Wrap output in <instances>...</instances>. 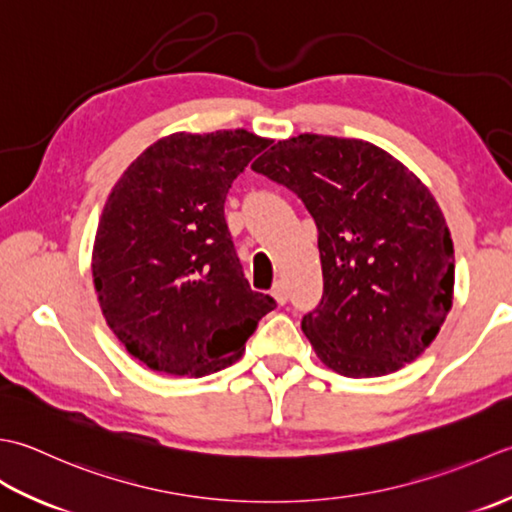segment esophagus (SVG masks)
Listing matches in <instances>:
<instances>
[{
    "mask_svg": "<svg viewBox=\"0 0 512 512\" xmlns=\"http://www.w3.org/2000/svg\"><path fill=\"white\" fill-rule=\"evenodd\" d=\"M271 296L276 298L278 305H285V302L289 300V291H287V285L285 283H276L274 289H271Z\"/></svg>",
    "mask_w": 512,
    "mask_h": 512,
    "instance_id": "esophagus-1",
    "label": "esophagus"
}]
</instances>
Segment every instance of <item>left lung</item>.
Instances as JSON below:
<instances>
[{
  "mask_svg": "<svg viewBox=\"0 0 512 512\" xmlns=\"http://www.w3.org/2000/svg\"><path fill=\"white\" fill-rule=\"evenodd\" d=\"M252 170L316 221L325 285L302 331L318 358L347 378H378L420 356L455 283L451 232L426 185L378 145L322 134L278 141Z\"/></svg>",
  "mask_w": 512,
  "mask_h": 512,
  "instance_id": "obj_1",
  "label": "left lung"
}]
</instances>
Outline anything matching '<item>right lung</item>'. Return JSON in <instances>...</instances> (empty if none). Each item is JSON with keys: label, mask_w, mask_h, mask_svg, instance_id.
<instances>
[{"label": "right lung", "mask_w": 512, "mask_h": 512, "mask_svg": "<svg viewBox=\"0 0 512 512\" xmlns=\"http://www.w3.org/2000/svg\"><path fill=\"white\" fill-rule=\"evenodd\" d=\"M267 145L247 130L176 132L112 187L92 278L108 327L148 369L190 378L221 371L276 307L249 287L225 223L229 187Z\"/></svg>", "instance_id": "obj_1"}]
</instances>
